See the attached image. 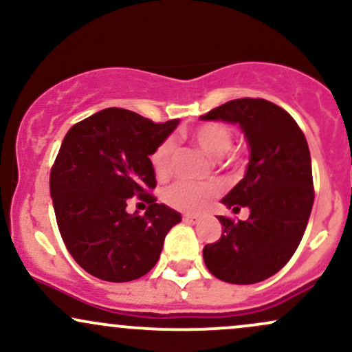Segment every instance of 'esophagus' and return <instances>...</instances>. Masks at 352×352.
<instances>
[{"label":"esophagus","instance_id":"esophagus-1","mask_svg":"<svg viewBox=\"0 0 352 352\" xmlns=\"http://www.w3.org/2000/svg\"><path fill=\"white\" fill-rule=\"evenodd\" d=\"M200 215H192V213H187V215H184V221L185 223H190V225H195L197 221H200Z\"/></svg>","mask_w":352,"mask_h":352}]
</instances>
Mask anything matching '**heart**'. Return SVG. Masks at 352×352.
Returning a JSON list of instances; mask_svg holds the SVG:
<instances>
[{"label":"heart","instance_id":"b5f03b06","mask_svg":"<svg viewBox=\"0 0 352 352\" xmlns=\"http://www.w3.org/2000/svg\"><path fill=\"white\" fill-rule=\"evenodd\" d=\"M233 134L230 127L223 124L212 122L205 124L197 131L192 132V140L207 153L208 157H221L227 159L228 164H236L238 155L230 153ZM173 153V140L167 139L157 147L152 155L153 170L157 175L164 177L170 170V160ZM220 192L217 184L205 182V184H195V182H177L165 192V201L177 210L184 212H197L201 210L210 200H213Z\"/></svg>","mask_w":352,"mask_h":352}]
</instances>
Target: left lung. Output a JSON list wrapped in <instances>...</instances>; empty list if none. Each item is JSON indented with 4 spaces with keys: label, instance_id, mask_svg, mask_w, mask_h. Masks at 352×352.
Instances as JSON below:
<instances>
[{
    "label": "left lung",
    "instance_id": "1",
    "mask_svg": "<svg viewBox=\"0 0 352 352\" xmlns=\"http://www.w3.org/2000/svg\"><path fill=\"white\" fill-rule=\"evenodd\" d=\"M201 120L236 124L250 151L245 177L221 199L225 207L250 210L248 220L218 217L220 240L205 245L208 272L232 285H253L289 261L313 208V173L306 137L285 109L265 99H235Z\"/></svg>",
    "mask_w": 352,
    "mask_h": 352
}]
</instances>
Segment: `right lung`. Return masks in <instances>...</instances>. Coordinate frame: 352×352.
<instances>
[{
  "instance_id": "add662e5",
  "label": "right lung",
  "mask_w": 352,
  "mask_h": 352,
  "mask_svg": "<svg viewBox=\"0 0 352 352\" xmlns=\"http://www.w3.org/2000/svg\"><path fill=\"white\" fill-rule=\"evenodd\" d=\"M180 120L153 124L109 107L72 125L51 168L50 190L67 252L80 268L104 281L125 283L147 274L165 235L182 215L157 204L151 155ZM129 198L147 201L144 217L126 212Z\"/></svg>"
}]
</instances>
